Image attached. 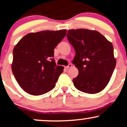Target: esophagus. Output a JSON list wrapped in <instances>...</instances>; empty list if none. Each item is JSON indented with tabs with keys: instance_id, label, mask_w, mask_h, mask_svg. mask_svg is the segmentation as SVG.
I'll return each instance as SVG.
<instances>
[{
	"instance_id": "34e87169",
	"label": "esophagus",
	"mask_w": 127,
	"mask_h": 127,
	"mask_svg": "<svg viewBox=\"0 0 127 127\" xmlns=\"http://www.w3.org/2000/svg\"><path fill=\"white\" fill-rule=\"evenodd\" d=\"M72 66V64H69L68 65L66 66L65 67V68H66V69H68V68H69V67H71Z\"/></svg>"
}]
</instances>
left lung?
Segmentation results:
<instances>
[{"mask_svg": "<svg viewBox=\"0 0 127 127\" xmlns=\"http://www.w3.org/2000/svg\"><path fill=\"white\" fill-rule=\"evenodd\" d=\"M67 38L76 52L72 63L79 74L73 85L82 92L95 94L106 87L116 65L111 42L98 31L69 30Z\"/></svg>", "mask_w": 127, "mask_h": 127, "instance_id": "1", "label": "left lung"}]
</instances>
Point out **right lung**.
I'll list each match as a JSON object with an SVG mask.
<instances>
[{"label": "right lung", "instance_id": "right-lung-1", "mask_svg": "<svg viewBox=\"0 0 127 127\" xmlns=\"http://www.w3.org/2000/svg\"><path fill=\"white\" fill-rule=\"evenodd\" d=\"M66 33V30L31 32L15 45L11 69L26 92L39 96L55 88L64 67L56 65L54 49Z\"/></svg>", "mask_w": 127, "mask_h": 127}]
</instances>
